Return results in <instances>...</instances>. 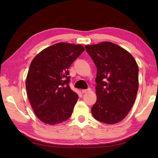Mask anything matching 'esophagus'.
<instances>
[{
    "label": "esophagus",
    "instance_id": "esophagus-1",
    "mask_svg": "<svg viewBox=\"0 0 158 158\" xmlns=\"http://www.w3.org/2000/svg\"><path fill=\"white\" fill-rule=\"evenodd\" d=\"M90 90H91V89H90V88H89V89H83V90H81V91H82L83 93H85L89 92V91H90Z\"/></svg>",
    "mask_w": 158,
    "mask_h": 158
}]
</instances>
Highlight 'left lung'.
Returning a JSON list of instances; mask_svg holds the SVG:
<instances>
[{
	"instance_id": "1",
	"label": "left lung",
	"mask_w": 158,
	"mask_h": 158,
	"mask_svg": "<svg viewBox=\"0 0 158 158\" xmlns=\"http://www.w3.org/2000/svg\"><path fill=\"white\" fill-rule=\"evenodd\" d=\"M85 49L97 68L93 116L104 123H118L130 111L137 94V62L123 48L109 42L85 45Z\"/></svg>"
}]
</instances>
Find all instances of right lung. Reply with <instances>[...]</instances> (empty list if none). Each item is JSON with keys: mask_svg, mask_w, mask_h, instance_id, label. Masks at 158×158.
<instances>
[{"mask_svg": "<svg viewBox=\"0 0 158 158\" xmlns=\"http://www.w3.org/2000/svg\"><path fill=\"white\" fill-rule=\"evenodd\" d=\"M81 44L60 42L42 50L29 67L26 88L37 118L49 125L68 120L79 96L69 87L68 69L81 54Z\"/></svg>", "mask_w": 158, "mask_h": 158, "instance_id": "obj_1", "label": "right lung"}]
</instances>
